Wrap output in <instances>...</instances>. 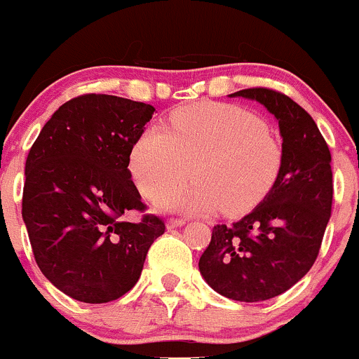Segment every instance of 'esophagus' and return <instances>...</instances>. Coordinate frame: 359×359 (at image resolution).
<instances>
[{
    "label": "esophagus",
    "instance_id": "esophagus-1",
    "mask_svg": "<svg viewBox=\"0 0 359 359\" xmlns=\"http://www.w3.org/2000/svg\"><path fill=\"white\" fill-rule=\"evenodd\" d=\"M186 224V220L184 219H170L168 220V227H180Z\"/></svg>",
    "mask_w": 359,
    "mask_h": 359
}]
</instances>
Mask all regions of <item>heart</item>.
<instances>
[{
  "label": "heart",
  "mask_w": 359,
  "mask_h": 359,
  "mask_svg": "<svg viewBox=\"0 0 359 359\" xmlns=\"http://www.w3.org/2000/svg\"><path fill=\"white\" fill-rule=\"evenodd\" d=\"M130 173L140 193L158 198L196 179L186 194L161 198V208L240 215L259 205L276 184L283 147L266 123L234 104L180 107L168 130L149 126L133 142Z\"/></svg>",
  "instance_id": "heart-1"
}]
</instances>
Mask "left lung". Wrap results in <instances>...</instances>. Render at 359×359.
<instances>
[{"label":"left lung","instance_id":"8db88e82","mask_svg":"<svg viewBox=\"0 0 359 359\" xmlns=\"http://www.w3.org/2000/svg\"><path fill=\"white\" fill-rule=\"evenodd\" d=\"M233 97L257 100L274 114L283 166L271 193L248 215L213 226L200 273L227 299L260 302L302 280L320 253L334 200L332 156L309 112L285 93L259 86Z\"/></svg>","mask_w":359,"mask_h":359}]
</instances>
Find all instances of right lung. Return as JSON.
<instances>
[{"instance_id":"1","label":"right lung","mask_w":359,"mask_h":359,"mask_svg":"<svg viewBox=\"0 0 359 359\" xmlns=\"http://www.w3.org/2000/svg\"><path fill=\"white\" fill-rule=\"evenodd\" d=\"M154 107L86 93L46 121L25 161L22 219L38 267L72 299L104 304L132 290L165 222L144 212L130 151Z\"/></svg>"}]
</instances>
